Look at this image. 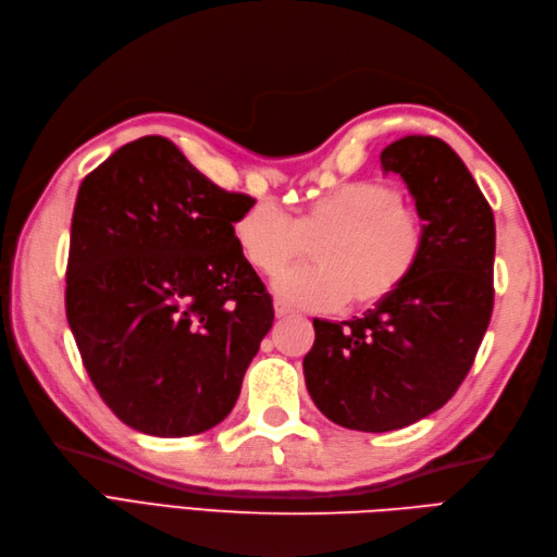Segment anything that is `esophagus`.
<instances>
[{"label": "esophagus", "instance_id": "1", "mask_svg": "<svg viewBox=\"0 0 557 557\" xmlns=\"http://www.w3.org/2000/svg\"><path fill=\"white\" fill-rule=\"evenodd\" d=\"M274 313H276V318H290V315H295V311L290 307L281 305V301H276V305H274Z\"/></svg>", "mask_w": 557, "mask_h": 557}]
</instances>
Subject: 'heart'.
Wrapping results in <instances>:
<instances>
[{
    "instance_id": "1",
    "label": "heart",
    "mask_w": 557,
    "mask_h": 557,
    "mask_svg": "<svg viewBox=\"0 0 557 557\" xmlns=\"http://www.w3.org/2000/svg\"><path fill=\"white\" fill-rule=\"evenodd\" d=\"M232 232L244 260L262 276L281 274L313 246V267L276 281L283 301L311 311L346 301L356 309L383 305L411 278L425 244L420 211L395 185L376 181L344 183L295 218L258 201Z\"/></svg>"
}]
</instances>
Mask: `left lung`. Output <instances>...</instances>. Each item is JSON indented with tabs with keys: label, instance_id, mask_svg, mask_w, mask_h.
I'll return each instance as SVG.
<instances>
[{
	"label": "left lung",
	"instance_id": "8db88e82",
	"mask_svg": "<svg viewBox=\"0 0 557 557\" xmlns=\"http://www.w3.org/2000/svg\"><path fill=\"white\" fill-rule=\"evenodd\" d=\"M407 183L425 244L411 278L362 318H313L305 379L332 423L391 432L442 409L474 364L493 315L495 218L474 176L436 137L411 134L381 153Z\"/></svg>",
	"mask_w": 557,
	"mask_h": 557
}]
</instances>
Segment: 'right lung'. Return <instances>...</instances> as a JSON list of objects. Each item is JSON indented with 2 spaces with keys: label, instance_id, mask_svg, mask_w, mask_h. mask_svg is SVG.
Listing matches in <instances>:
<instances>
[{
  "label": "right lung",
  "instance_id": "right-lung-1",
  "mask_svg": "<svg viewBox=\"0 0 557 557\" xmlns=\"http://www.w3.org/2000/svg\"><path fill=\"white\" fill-rule=\"evenodd\" d=\"M256 199L218 188L164 137L83 178L66 320L99 397L125 425L190 436L221 423L274 307L234 242Z\"/></svg>",
  "mask_w": 557,
  "mask_h": 557
}]
</instances>
